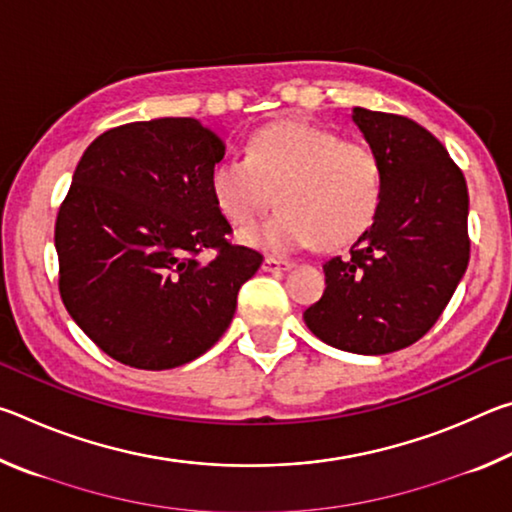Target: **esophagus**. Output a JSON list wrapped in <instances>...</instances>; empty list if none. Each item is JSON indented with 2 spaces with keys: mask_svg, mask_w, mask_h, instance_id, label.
Wrapping results in <instances>:
<instances>
[{
  "mask_svg": "<svg viewBox=\"0 0 512 512\" xmlns=\"http://www.w3.org/2000/svg\"><path fill=\"white\" fill-rule=\"evenodd\" d=\"M293 262H289V259H277V257H266L262 268L266 273H280V271H287V268H291Z\"/></svg>",
  "mask_w": 512,
  "mask_h": 512,
  "instance_id": "1",
  "label": "esophagus"
}]
</instances>
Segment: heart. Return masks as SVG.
Returning a JSON list of instances; mask_svg holds the SVG:
<instances>
[{
    "label": "heart",
    "instance_id": "1",
    "mask_svg": "<svg viewBox=\"0 0 512 512\" xmlns=\"http://www.w3.org/2000/svg\"><path fill=\"white\" fill-rule=\"evenodd\" d=\"M214 203L248 228L277 203L282 210L246 232L277 253L302 246L343 248L375 223L384 164L368 142L343 140L307 121H277L250 137L246 158H223L210 176Z\"/></svg>",
    "mask_w": 512,
    "mask_h": 512
}]
</instances>
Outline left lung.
<instances>
[{"mask_svg": "<svg viewBox=\"0 0 512 512\" xmlns=\"http://www.w3.org/2000/svg\"><path fill=\"white\" fill-rule=\"evenodd\" d=\"M352 119L384 164V198L350 255L325 262V293L305 323L339 350L388 354L420 341L452 300L470 262V198L427 128L366 108Z\"/></svg>", "mask_w": 512, "mask_h": 512, "instance_id": "obj_1", "label": "left lung"}]
</instances>
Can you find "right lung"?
<instances>
[{"mask_svg": "<svg viewBox=\"0 0 512 512\" xmlns=\"http://www.w3.org/2000/svg\"><path fill=\"white\" fill-rule=\"evenodd\" d=\"M223 153L192 117L133 121L85 149L56 216L58 289L115 361L167 370L201 357L262 266L257 250L228 239L232 225L214 203Z\"/></svg>", "mask_w": 512, "mask_h": 512, "instance_id": "obj_1", "label": "right lung"}]
</instances>
